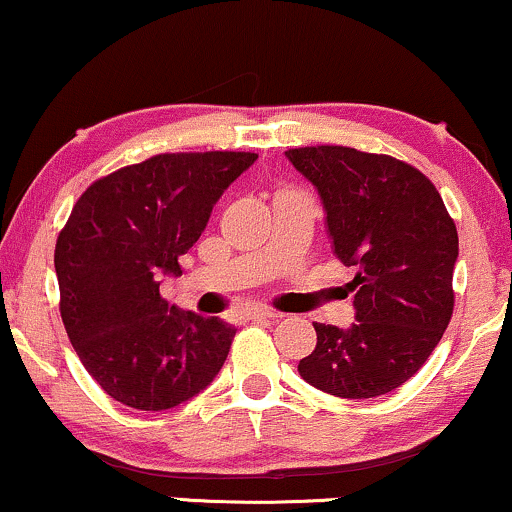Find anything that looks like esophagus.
I'll return each mask as SVG.
<instances>
[{
  "label": "esophagus",
  "instance_id": "34e87169",
  "mask_svg": "<svg viewBox=\"0 0 512 512\" xmlns=\"http://www.w3.org/2000/svg\"><path fill=\"white\" fill-rule=\"evenodd\" d=\"M243 319L245 321H271V319H276V314L264 312V309H248V312H243Z\"/></svg>",
  "mask_w": 512,
  "mask_h": 512
}]
</instances>
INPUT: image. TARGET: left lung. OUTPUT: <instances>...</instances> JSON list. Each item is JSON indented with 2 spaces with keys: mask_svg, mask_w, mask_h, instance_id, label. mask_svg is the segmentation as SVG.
Wrapping results in <instances>:
<instances>
[{
  "mask_svg": "<svg viewBox=\"0 0 512 512\" xmlns=\"http://www.w3.org/2000/svg\"><path fill=\"white\" fill-rule=\"evenodd\" d=\"M319 189L335 255L357 269L347 283L357 323H314L316 347L297 371L316 390L368 399L418 373L454 314L458 231L418 167L349 146L288 148Z\"/></svg>",
  "mask_w": 512,
  "mask_h": 512,
  "instance_id": "1",
  "label": "left lung"
}]
</instances>
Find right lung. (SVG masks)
Instances as JSON below:
<instances>
[{
  "mask_svg": "<svg viewBox=\"0 0 512 512\" xmlns=\"http://www.w3.org/2000/svg\"><path fill=\"white\" fill-rule=\"evenodd\" d=\"M257 153H158L96 179L56 238L63 326L101 390L139 411L196 397L224 366L236 331L179 312L160 271L198 241L226 186Z\"/></svg>",
  "mask_w": 512,
  "mask_h": 512,
  "instance_id": "obj_1",
  "label": "right lung"
}]
</instances>
